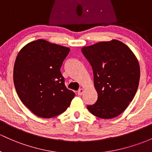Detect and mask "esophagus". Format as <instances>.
<instances>
[{
	"label": "esophagus",
	"mask_w": 152,
	"mask_h": 152,
	"mask_svg": "<svg viewBox=\"0 0 152 152\" xmlns=\"http://www.w3.org/2000/svg\"><path fill=\"white\" fill-rule=\"evenodd\" d=\"M83 93H84V89H83V88H80L79 90H78L77 94H78V95H79V96L83 95Z\"/></svg>",
	"instance_id": "esophagus-1"
}]
</instances>
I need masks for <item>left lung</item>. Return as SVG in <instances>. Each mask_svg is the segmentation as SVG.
<instances>
[{"label": "left lung", "instance_id": "obj_1", "mask_svg": "<svg viewBox=\"0 0 152 152\" xmlns=\"http://www.w3.org/2000/svg\"><path fill=\"white\" fill-rule=\"evenodd\" d=\"M91 64L98 99L88 105L91 114L102 119L117 117L133 99L140 80V66L132 50L122 42L112 40L83 47Z\"/></svg>", "mask_w": 152, "mask_h": 152}]
</instances>
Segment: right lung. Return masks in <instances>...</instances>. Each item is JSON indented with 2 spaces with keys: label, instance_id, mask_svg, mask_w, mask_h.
Instances as JSON below:
<instances>
[{
  "label": "right lung",
  "instance_id": "obj_1",
  "mask_svg": "<svg viewBox=\"0 0 152 152\" xmlns=\"http://www.w3.org/2000/svg\"><path fill=\"white\" fill-rule=\"evenodd\" d=\"M69 48L39 39L18 53L14 83L19 99L35 115L50 118L62 114L75 94L66 88L60 72Z\"/></svg>",
  "mask_w": 152,
  "mask_h": 152
}]
</instances>
